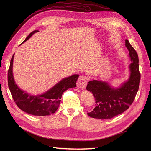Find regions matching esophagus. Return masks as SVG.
<instances>
[{"instance_id": "esophagus-1", "label": "esophagus", "mask_w": 151, "mask_h": 151, "mask_svg": "<svg viewBox=\"0 0 151 151\" xmlns=\"http://www.w3.org/2000/svg\"><path fill=\"white\" fill-rule=\"evenodd\" d=\"M88 83V79L85 76L82 75L78 78L77 81V87L79 88H85Z\"/></svg>"}]
</instances>
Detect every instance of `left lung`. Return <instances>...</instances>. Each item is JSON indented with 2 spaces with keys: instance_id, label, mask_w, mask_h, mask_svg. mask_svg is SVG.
<instances>
[{
  "instance_id": "8db88e82",
  "label": "left lung",
  "mask_w": 151,
  "mask_h": 151,
  "mask_svg": "<svg viewBox=\"0 0 151 151\" xmlns=\"http://www.w3.org/2000/svg\"><path fill=\"white\" fill-rule=\"evenodd\" d=\"M125 47L132 61L129 66L130 76L127 81L117 88L113 87L106 81L93 79L88 82L86 89L93 94L96 103L93 111L87 113L91 118H112L128 109L135 99L140 81L139 58L127 39H125Z\"/></svg>"
}]
</instances>
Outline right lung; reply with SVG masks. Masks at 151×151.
I'll use <instances>...</instances> for the list:
<instances>
[{
  "label": "right lung",
  "instance_id": "1",
  "mask_svg": "<svg viewBox=\"0 0 151 151\" xmlns=\"http://www.w3.org/2000/svg\"><path fill=\"white\" fill-rule=\"evenodd\" d=\"M38 32L35 30L30 33L22 44ZM14 57V54L10 62L8 72V82L12 97L17 106L27 114L35 116H47L55 113L60 105L63 92L69 88L76 87L79 75H73L63 78L44 94L31 95L21 90L15 82L12 72Z\"/></svg>",
  "mask_w": 151,
  "mask_h": 151
}]
</instances>
